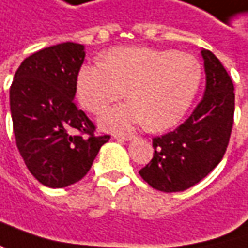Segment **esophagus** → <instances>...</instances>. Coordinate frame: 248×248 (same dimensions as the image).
<instances>
[{
    "label": "esophagus",
    "instance_id": "esophagus-1",
    "mask_svg": "<svg viewBox=\"0 0 248 248\" xmlns=\"http://www.w3.org/2000/svg\"><path fill=\"white\" fill-rule=\"evenodd\" d=\"M113 138L118 139V140H124V141H129V140L135 139V136H133V135H115Z\"/></svg>",
    "mask_w": 248,
    "mask_h": 248
}]
</instances>
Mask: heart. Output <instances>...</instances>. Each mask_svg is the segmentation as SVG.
<instances>
[{"label":"heart","mask_w":248,"mask_h":248,"mask_svg":"<svg viewBox=\"0 0 248 248\" xmlns=\"http://www.w3.org/2000/svg\"><path fill=\"white\" fill-rule=\"evenodd\" d=\"M202 78L192 54L152 47H119L108 51L104 64L81 67L77 77L80 104L95 115L126 91L129 102L107 110L99 124L112 132L146 122L160 132L177 124L189 109Z\"/></svg>","instance_id":"b5f03b06"}]
</instances>
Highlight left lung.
<instances>
[{"label":"left lung","instance_id":"1","mask_svg":"<svg viewBox=\"0 0 248 248\" xmlns=\"http://www.w3.org/2000/svg\"><path fill=\"white\" fill-rule=\"evenodd\" d=\"M206 85L192 115L153 139L152 161L140 177L157 191L181 192L203 180L225 155L233 127L234 87L219 59L202 49Z\"/></svg>","mask_w":248,"mask_h":248}]
</instances>
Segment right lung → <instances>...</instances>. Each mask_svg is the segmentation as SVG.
Returning <instances> with one entry per match:
<instances>
[{
  "label": "right lung",
  "instance_id": "obj_1",
  "mask_svg": "<svg viewBox=\"0 0 248 248\" xmlns=\"http://www.w3.org/2000/svg\"><path fill=\"white\" fill-rule=\"evenodd\" d=\"M85 51L66 42L26 57L9 90L16 147L31 174L49 188L78 182L109 136H95L94 124L74 96Z\"/></svg>",
  "mask_w": 248,
  "mask_h": 248
}]
</instances>
